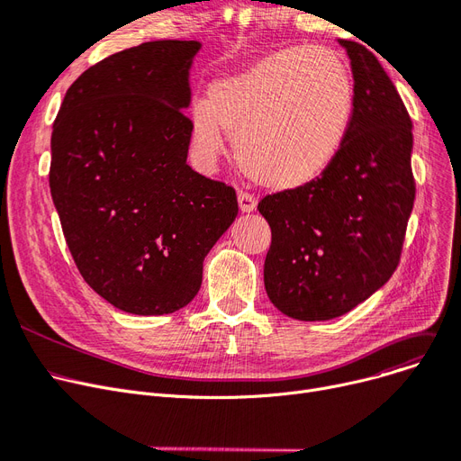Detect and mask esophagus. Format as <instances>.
Instances as JSON below:
<instances>
[{"label":"esophagus","mask_w":461,"mask_h":461,"mask_svg":"<svg viewBox=\"0 0 461 461\" xmlns=\"http://www.w3.org/2000/svg\"><path fill=\"white\" fill-rule=\"evenodd\" d=\"M237 203H239V211H241V212H254L256 205H258L256 197L250 195V194H245V192H239Z\"/></svg>","instance_id":"esophagus-1"}]
</instances>
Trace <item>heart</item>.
Returning <instances> with one entry per match:
<instances>
[{
    "mask_svg": "<svg viewBox=\"0 0 461 461\" xmlns=\"http://www.w3.org/2000/svg\"><path fill=\"white\" fill-rule=\"evenodd\" d=\"M354 113V81L335 50L290 47L218 78L209 102L190 111L192 141L203 162L237 137V154L256 183L295 190L322 176L341 152Z\"/></svg>",
    "mask_w": 461,
    "mask_h": 461,
    "instance_id": "obj_1",
    "label": "heart"
}]
</instances>
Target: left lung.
I'll return each instance as SVG.
<instances>
[{"instance_id": "left-lung-1", "label": "left lung", "mask_w": 461, "mask_h": 461, "mask_svg": "<svg viewBox=\"0 0 461 461\" xmlns=\"http://www.w3.org/2000/svg\"><path fill=\"white\" fill-rule=\"evenodd\" d=\"M337 43L354 78L347 141L314 183L258 205L273 235L266 292L280 312L305 322L343 316L388 283L414 205L412 122L402 97L373 52Z\"/></svg>"}]
</instances>
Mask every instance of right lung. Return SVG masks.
<instances>
[{
  "label": "right lung",
  "instance_id": "obj_1",
  "mask_svg": "<svg viewBox=\"0 0 461 461\" xmlns=\"http://www.w3.org/2000/svg\"><path fill=\"white\" fill-rule=\"evenodd\" d=\"M199 41H149L86 69L52 126V202L83 278L141 316L186 307L237 216L235 190L188 164Z\"/></svg>",
  "mask_w": 461,
  "mask_h": 461
}]
</instances>
